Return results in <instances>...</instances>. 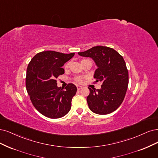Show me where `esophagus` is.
<instances>
[{"label": "esophagus", "instance_id": "esophagus-1", "mask_svg": "<svg viewBox=\"0 0 158 158\" xmlns=\"http://www.w3.org/2000/svg\"><path fill=\"white\" fill-rule=\"evenodd\" d=\"M77 90H80V89H82V86H80V85H77Z\"/></svg>", "mask_w": 158, "mask_h": 158}]
</instances>
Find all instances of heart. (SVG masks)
<instances>
[{
    "instance_id": "b5f03b06",
    "label": "heart",
    "mask_w": 158,
    "mask_h": 158,
    "mask_svg": "<svg viewBox=\"0 0 158 158\" xmlns=\"http://www.w3.org/2000/svg\"><path fill=\"white\" fill-rule=\"evenodd\" d=\"M83 60H82V61H83ZM69 62H68V63H67L65 64V69H67V68H69ZM76 81H77V82H81V81H82V78L81 77H77L76 78V79H75Z\"/></svg>"
}]
</instances>
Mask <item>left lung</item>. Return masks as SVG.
Here are the masks:
<instances>
[{"label":"left lung","instance_id":"1","mask_svg":"<svg viewBox=\"0 0 158 158\" xmlns=\"http://www.w3.org/2000/svg\"><path fill=\"white\" fill-rule=\"evenodd\" d=\"M81 56L91 58L97 69L95 82H102L101 89L90 90L86 100L93 112L106 115L118 109L123 102L129 84V73L123 58L114 49L96 46L78 52Z\"/></svg>","mask_w":158,"mask_h":158}]
</instances>
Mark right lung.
<instances>
[{"instance_id": "right-lung-1", "label": "right lung", "mask_w": 158, "mask_h": 158, "mask_svg": "<svg viewBox=\"0 0 158 158\" xmlns=\"http://www.w3.org/2000/svg\"><path fill=\"white\" fill-rule=\"evenodd\" d=\"M74 55L43 51L35 55L27 66L25 85L28 94L35 108L47 118H62L72 107L77 87L69 83L64 90L57 86L56 79L64 73L62 66Z\"/></svg>"}]
</instances>
